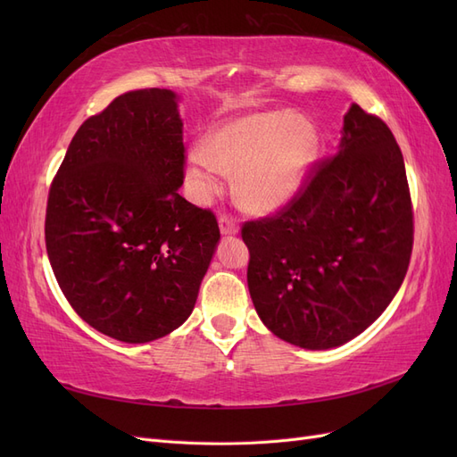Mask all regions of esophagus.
Here are the masks:
<instances>
[{
  "label": "esophagus",
  "mask_w": 457,
  "mask_h": 457,
  "mask_svg": "<svg viewBox=\"0 0 457 457\" xmlns=\"http://www.w3.org/2000/svg\"><path fill=\"white\" fill-rule=\"evenodd\" d=\"M219 228H220V234L223 237H232V234H238V225L237 220H234L232 217H227V215H220L219 219Z\"/></svg>",
  "instance_id": "obj_1"
}]
</instances>
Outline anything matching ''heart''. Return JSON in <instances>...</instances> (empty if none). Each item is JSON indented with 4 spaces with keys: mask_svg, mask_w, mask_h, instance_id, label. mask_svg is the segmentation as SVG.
I'll return each mask as SVG.
<instances>
[{
    "mask_svg": "<svg viewBox=\"0 0 457 457\" xmlns=\"http://www.w3.org/2000/svg\"><path fill=\"white\" fill-rule=\"evenodd\" d=\"M314 123L292 110H267L232 120L215 129L205 150L188 154L187 177L192 195L212 202L237 173L242 204L257 213L280 210L292 200L316 158Z\"/></svg>",
    "mask_w": 457,
    "mask_h": 457,
    "instance_id": "obj_1",
    "label": "heart"
}]
</instances>
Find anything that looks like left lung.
<instances>
[{
    "mask_svg": "<svg viewBox=\"0 0 457 457\" xmlns=\"http://www.w3.org/2000/svg\"><path fill=\"white\" fill-rule=\"evenodd\" d=\"M247 287L276 337L324 351L376 322L413 245L404 158L378 116L351 104L337 152L274 217L247 220Z\"/></svg>",
    "mask_w": 457,
    "mask_h": 457,
    "instance_id": "left-lung-1",
    "label": "left lung"
}]
</instances>
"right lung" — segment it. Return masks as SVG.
<instances>
[{
	"label": "right lung",
	"instance_id": "1",
	"mask_svg": "<svg viewBox=\"0 0 457 457\" xmlns=\"http://www.w3.org/2000/svg\"><path fill=\"white\" fill-rule=\"evenodd\" d=\"M183 121L170 89L123 93L76 131L46 213L49 262L64 297L101 334L146 343L196 305L220 238L187 202Z\"/></svg>",
	"mask_w": 457,
	"mask_h": 457
}]
</instances>
